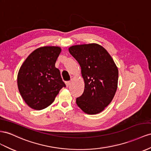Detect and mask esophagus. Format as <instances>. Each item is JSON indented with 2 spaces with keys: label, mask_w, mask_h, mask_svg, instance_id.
<instances>
[{
  "label": "esophagus",
  "mask_w": 151,
  "mask_h": 151,
  "mask_svg": "<svg viewBox=\"0 0 151 151\" xmlns=\"http://www.w3.org/2000/svg\"><path fill=\"white\" fill-rule=\"evenodd\" d=\"M65 84H66L67 87H68V86L70 85V81H66V82H65Z\"/></svg>",
  "instance_id": "obj_1"
}]
</instances>
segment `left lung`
<instances>
[{
	"label": "left lung",
	"mask_w": 151,
	"mask_h": 151,
	"mask_svg": "<svg viewBox=\"0 0 151 151\" xmlns=\"http://www.w3.org/2000/svg\"><path fill=\"white\" fill-rule=\"evenodd\" d=\"M68 51L78 62L84 81L76 104L85 113L96 114L111 102L117 88L118 69L105 48L97 44L72 46Z\"/></svg>",
	"instance_id": "1"
}]
</instances>
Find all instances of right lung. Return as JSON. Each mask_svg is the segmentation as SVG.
<instances>
[{"label": "right lung", "mask_w": 151, "mask_h": 151, "mask_svg": "<svg viewBox=\"0 0 151 151\" xmlns=\"http://www.w3.org/2000/svg\"><path fill=\"white\" fill-rule=\"evenodd\" d=\"M58 46L37 49L20 67L17 78L22 97L32 109L42 110L53 102L63 87H66L60 72L55 67L61 52Z\"/></svg>", "instance_id": "add662e5"}]
</instances>
